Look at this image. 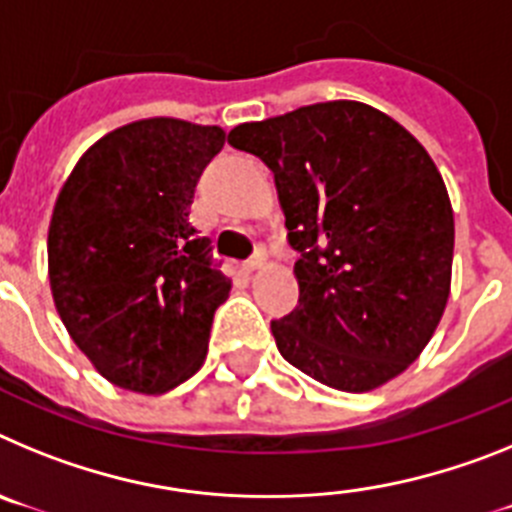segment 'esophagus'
<instances>
[{
  "label": "esophagus",
  "mask_w": 512,
  "mask_h": 512,
  "mask_svg": "<svg viewBox=\"0 0 512 512\" xmlns=\"http://www.w3.org/2000/svg\"><path fill=\"white\" fill-rule=\"evenodd\" d=\"M264 261H266V256H264V251H261V248H259V251L253 253L251 259H248L246 264H243V271H246V274H253V271H259L261 266H264Z\"/></svg>",
  "instance_id": "1"
}]
</instances>
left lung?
Masks as SVG:
<instances>
[{
    "mask_svg": "<svg viewBox=\"0 0 512 512\" xmlns=\"http://www.w3.org/2000/svg\"><path fill=\"white\" fill-rule=\"evenodd\" d=\"M274 174L300 300L271 320L279 354L343 392L390 382L443 315L454 212L436 164L361 102L307 104L228 133Z\"/></svg>",
    "mask_w": 512,
    "mask_h": 512,
    "instance_id": "8db88e82",
    "label": "left lung"
}]
</instances>
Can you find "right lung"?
<instances>
[{"label":"right lung","mask_w":512,"mask_h":512,"mask_svg":"<svg viewBox=\"0 0 512 512\" xmlns=\"http://www.w3.org/2000/svg\"><path fill=\"white\" fill-rule=\"evenodd\" d=\"M225 133L174 117L97 140L63 184L48 230L53 302L76 346L122 390L158 395L207 354L230 279L189 223Z\"/></svg>","instance_id":"add662e5"}]
</instances>
